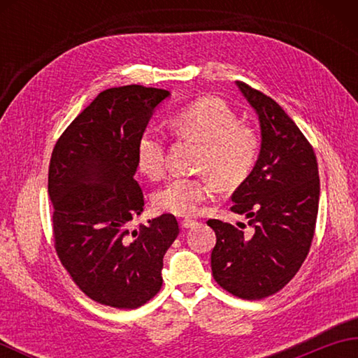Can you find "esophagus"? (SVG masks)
Segmentation results:
<instances>
[{"label": "esophagus", "mask_w": 358, "mask_h": 358, "mask_svg": "<svg viewBox=\"0 0 358 358\" xmlns=\"http://www.w3.org/2000/svg\"><path fill=\"white\" fill-rule=\"evenodd\" d=\"M196 222L195 220H191V218H186V220H181V227H183V229H189V227H192L194 224H195Z\"/></svg>", "instance_id": "1"}]
</instances>
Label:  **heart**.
<instances>
[{
    "label": "heart",
    "instance_id": "heart-1",
    "mask_svg": "<svg viewBox=\"0 0 358 358\" xmlns=\"http://www.w3.org/2000/svg\"><path fill=\"white\" fill-rule=\"evenodd\" d=\"M169 127L181 138L200 144L195 169L212 178L177 177L158 189L155 208L173 215H195L206 201L214 183L223 189L241 185L252 171L258 141L249 127L238 124L235 112L223 100L200 98L169 117ZM140 172L158 178L164 169V143L155 129H146L135 146Z\"/></svg>",
    "mask_w": 358,
    "mask_h": 358
}]
</instances>
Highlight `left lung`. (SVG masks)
I'll return each instance as SVG.
<instances>
[{"label":"left lung","instance_id":"1","mask_svg":"<svg viewBox=\"0 0 358 358\" xmlns=\"http://www.w3.org/2000/svg\"><path fill=\"white\" fill-rule=\"evenodd\" d=\"M241 95L257 113L260 152L231 200L250 232L209 220L217 243L210 254L212 275L227 292L260 300L291 281L314 237L320 180L314 149L280 106L241 81Z\"/></svg>","mask_w":358,"mask_h":358}]
</instances>
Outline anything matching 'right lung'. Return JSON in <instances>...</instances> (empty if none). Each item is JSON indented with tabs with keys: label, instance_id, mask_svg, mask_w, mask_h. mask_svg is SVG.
I'll return each mask as SVG.
<instances>
[{
	"label": "right lung",
	"instance_id": "right-lung-1",
	"mask_svg": "<svg viewBox=\"0 0 358 358\" xmlns=\"http://www.w3.org/2000/svg\"><path fill=\"white\" fill-rule=\"evenodd\" d=\"M169 90L106 89L59 136L49 166L57 254L75 283L106 306L134 309L163 283V257L178 235L172 214L141 215L135 146Z\"/></svg>",
	"mask_w": 358,
	"mask_h": 358
}]
</instances>
